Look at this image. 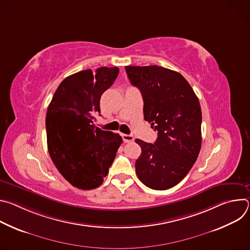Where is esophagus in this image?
Listing matches in <instances>:
<instances>
[{"label": "esophagus", "instance_id": "1", "mask_svg": "<svg viewBox=\"0 0 250 250\" xmlns=\"http://www.w3.org/2000/svg\"><path fill=\"white\" fill-rule=\"evenodd\" d=\"M122 137H123V140L125 142H126V144H127V142H132L134 140V137L131 134H125V133H123Z\"/></svg>", "mask_w": 250, "mask_h": 250}]
</instances>
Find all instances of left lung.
Instances as JSON below:
<instances>
[{"mask_svg":"<svg viewBox=\"0 0 250 250\" xmlns=\"http://www.w3.org/2000/svg\"><path fill=\"white\" fill-rule=\"evenodd\" d=\"M125 71L142 95L145 120L158 132L153 145L135 139L141 147L136 175L150 189H170L184 179L201 149L199 99L176 71L157 65L125 66Z\"/></svg>","mask_w":250,"mask_h":250,"instance_id":"left-lung-1","label":"left lung"}]
</instances>
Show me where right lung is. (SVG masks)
Segmentation results:
<instances>
[{
    "mask_svg": "<svg viewBox=\"0 0 250 250\" xmlns=\"http://www.w3.org/2000/svg\"><path fill=\"white\" fill-rule=\"evenodd\" d=\"M118 67H101L66 77L46 113L47 148L65 179L76 188L99 187L109 173L123 139L119 133L94 125L100 99L119 75Z\"/></svg>",
    "mask_w": 250,
    "mask_h": 250,
    "instance_id": "obj_1",
    "label": "right lung"
}]
</instances>
